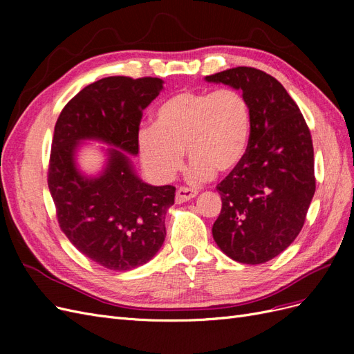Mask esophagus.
Listing matches in <instances>:
<instances>
[{
  "instance_id": "esophagus-1",
  "label": "esophagus",
  "mask_w": 354,
  "mask_h": 354,
  "mask_svg": "<svg viewBox=\"0 0 354 354\" xmlns=\"http://www.w3.org/2000/svg\"><path fill=\"white\" fill-rule=\"evenodd\" d=\"M198 195V190L196 189H189V187H178L177 189V194H176V201L178 203H183L187 202L190 199H194Z\"/></svg>"
}]
</instances>
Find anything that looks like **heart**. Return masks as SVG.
<instances>
[{
	"label": "heart",
	"instance_id": "1",
	"mask_svg": "<svg viewBox=\"0 0 354 354\" xmlns=\"http://www.w3.org/2000/svg\"><path fill=\"white\" fill-rule=\"evenodd\" d=\"M251 130V106L239 90H181L158 106L153 125L138 130V156L147 174L165 183L183 167L186 149L192 177L208 180L242 162Z\"/></svg>",
	"mask_w": 354,
	"mask_h": 354
}]
</instances>
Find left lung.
Listing matches in <instances>:
<instances>
[{
  "label": "left lung",
  "mask_w": 354,
  "mask_h": 354,
  "mask_svg": "<svg viewBox=\"0 0 354 354\" xmlns=\"http://www.w3.org/2000/svg\"><path fill=\"white\" fill-rule=\"evenodd\" d=\"M205 80L241 90L252 118L243 160L217 186L221 211L212 236L232 260L261 264L285 251L304 226L316 190L312 136L272 75L239 66Z\"/></svg>",
  "instance_id": "8db88e82"
}]
</instances>
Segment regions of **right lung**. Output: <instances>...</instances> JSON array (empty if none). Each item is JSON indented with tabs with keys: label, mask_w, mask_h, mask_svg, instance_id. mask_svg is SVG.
<instances>
[{
	"label": "right lung",
	"mask_w": 354,
	"mask_h": 354,
	"mask_svg": "<svg viewBox=\"0 0 354 354\" xmlns=\"http://www.w3.org/2000/svg\"><path fill=\"white\" fill-rule=\"evenodd\" d=\"M159 78L108 77L82 88L55 127L48 189L62 232L90 260L127 272L152 260L165 241L174 186H151L136 174L137 134L147 108L162 91ZM82 140L113 145L102 173L84 176L74 153Z\"/></svg>",
	"instance_id": "1"
}]
</instances>
